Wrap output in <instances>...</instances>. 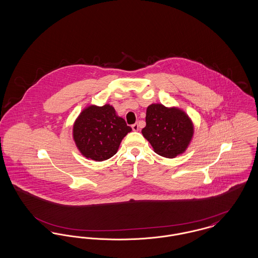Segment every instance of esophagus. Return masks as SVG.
Listing matches in <instances>:
<instances>
[{
  "mask_svg": "<svg viewBox=\"0 0 258 258\" xmlns=\"http://www.w3.org/2000/svg\"><path fill=\"white\" fill-rule=\"evenodd\" d=\"M132 128H133V131L137 132V131L139 130V127H138V123H134V124L132 125Z\"/></svg>",
  "mask_w": 258,
  "mask_h": 258,
  "instance_id": "1",
  "label": "esophagus"
}]
</instances>
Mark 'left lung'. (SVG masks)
<instances>
[{
    "label": "left lung",
    "instance_id": "left-lung-1",
    "mask_svg": "<svg viewBox=\"0 0 258 258\" xmlns=\"http://www.w3.org/2000/svg\"><path fill=\"white\" fill-rule=\"evenodd\" d=\"M142 135L155 153L172 159L186 150L194 136V123L179 108H168L160 103L151 104L146 111V126Z\"/></svg>",
    "mask_w": 258,
    "mask_h": 258
}]
</instances>
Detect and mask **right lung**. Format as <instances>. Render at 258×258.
<instances>
[{
	"mask_svg": "<svg viewBox=\"0 0 258 258\" xmlns=\"http://www.w3.org/2000/svg\"><path fill=\"white\" fill-rule=\"evenodd\" d=\"M132 132L110 104L90 105L80 113L74 124L76 147L87 159L102 161L113 157L123 137Z\"/></svg>",
	"mask_w": 258,
	"mask_h": 258,
	"instance_id": "add662e5",
	"label": "right lung"
}]
</instances>
